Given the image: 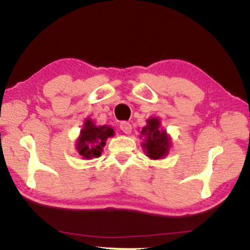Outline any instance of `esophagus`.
<instances>
[{
    "instance_id": "esophagus-1",
    "label": "esophagus",
    "mask_w": 250,
    "mask_h": 250,
    "mask_svg": "<svg viewBox=\"0 0 250 250\" xmlns=\"http://www.w3.org/2000/svg\"><path fill=\"white\" fill-rule=\"evenodd\" d=\"M120 129L124 131L125 133H130L131 132V125L126 121H122L120 124Z\"/></svg>"
}]
</instances>
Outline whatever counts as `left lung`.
<instances>
[{
    "mask_svg": "<svg viewBox=\"0 0 250 250\" xmlns=\"http://www.w3.org/2000/svg\"><path fill=\"white\" fill-rule=\"evenodd\" d=\"M142 136L144 138V144H142L147 156L150 159L157 160L162 159L167 154L170 140L167 137L164 130L160 129L159 119L152 118L147 120V125L142 130Z\"/></svg>",
    "mask_w": 250,
    "mask_h": 250,
    "instance_id": "8db88e82",
    "label": "left lung"
}]
</instances>
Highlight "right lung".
<instances>
[{
    "label": "right lung",
    "mask_w": 250,
    "mask_h": 250,
    "mask_svg": "<svg viewBox=\"0 0 250 250\" xmlns=\"http://www.w3.org/2000/svg\"><path fill=\"white\" fill-rule=\"evenodd\" d=\"M113 135L114 130L110 126H96L90 120H87L82 130V136L77 143L79 155L86 160L98 157L102 154L106 139Z\"/></svg>",
    "instance_id": "add662e5"
}]
</instances>
